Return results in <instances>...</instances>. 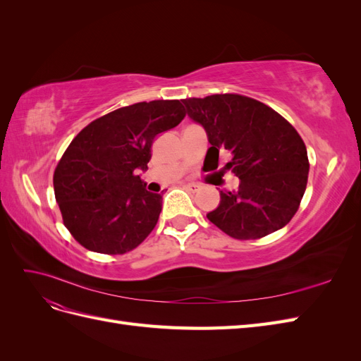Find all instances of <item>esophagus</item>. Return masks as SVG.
Here are the masks:
<instances>
[{
    "label": "esophagus",
    "instance_id": "1",
    "mask_svg": "<svg viewBox=\"0 0 361 361\" xmlns=\"http://www.w3.org/2000/svg\"><path fill=\"white\" fill-rule=\"evenodd\" d=\"M183 188L185 190H188V191H191V192H195V191H199V185L197 183H185L183 185Z\"/></svg>",
    "mask_w": 361,
    "mask_h": 361
}]
</instances>
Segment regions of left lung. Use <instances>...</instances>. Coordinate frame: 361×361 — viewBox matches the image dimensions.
I'll return each instance as SVG.
<instances>
[{
  "instance_id": "8db88e82",
  "label": "left lung",
  "mask_w": 361,
  "mask_h": 361,
  "mask_svg": "<svg viewBox=\"0 0 361 361\" xmlns=\"http://www.w3.org/2000/svg\"><path fill=\"white\" fill-rule=\"evenodd\" d=\"M182 102L206 130L207 154L218 161L220 152H231L224 169L239 178L236 190L220 191V204L206 214L207 220L236 239H257L285 227L309 178L307 149L295 128L268 105L241 94Z\"/></svg>"
}]
</instances>
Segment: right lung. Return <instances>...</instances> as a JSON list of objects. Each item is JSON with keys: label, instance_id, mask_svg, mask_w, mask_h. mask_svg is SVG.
Listing matches in <instances>:
<instances>
[{"label": "right lung", "instance_id": "1", "mask_svg": "<svg viewBox=\"0 0 361 361\" xmlns=\"http://www.w3.org/2000/svg\"><path fill=\"white\" fill-rule=\"evenodd\" d=\"M185 117L179 101L138 102L96 118L76 135L54 173L63 223L82 247L123 255L154 231L162 192H150L146 171L154 140Z\"/></svg>", "mask_w": 361, "mask_h": 361}]
</instances>
